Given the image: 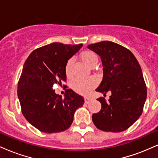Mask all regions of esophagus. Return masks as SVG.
<instances>
[{
	"label": "esophagus",
	"instance_id": "34e87169",
	"mask_svg": "<svg viewBox=\"0 0 158 158\" xmlns=\"http://www.w3.org/2000/svg\"><path fill=\"white\" fill-rule=\"evenodd\" d=\"M90 102V98H88V97H85V103H87V104H88V103H89Z\"/></svg>",
	"mask_w": 158,
	"mask_h": 158
}]
</instances>
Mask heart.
Here are the masks:
<instances>
[{"label": "heart", "instance_id": "b5f03b06", "mask_svg": "<svg viewBox=\"0 0 158 158\" xmlns=\"http://www.w3.org/2000/svg\"><path fill=\"white\" fill-rule=\"evenodd\" d=\"M81 59L88 66L94 67L98 62V56L95 52L89 51H84L81 52ZM73 59H70L67 62L66 66H65V72L68 77H70L72 74V69H73ZM96 82L94 79H81V78H78V79H74L72 82V87L73 90L77 93L82 94V95H87L93 88L95 87Z\"/></svg>", "mask_w": 158, "mask_h": 158}]
</instances>
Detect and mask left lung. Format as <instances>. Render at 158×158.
I'll list each match as a JSON object with an SVG mask.
<instances>
[{
	"label": "left lung",
	"instance_id": "left-lung-1",
	"mask_svg": "<svg viewBox=\"0 0 158 158\" xmlns=\"http://www.w3.org/2000/svg\"><path fill=\"white\" fill-rule=\"evenodd\" d=\"M101 58L103 77L96 89L106 95L108 101L97 99L102 108L92 115L96 127L104 131L120 132L135 123L142 114L147 96L140 65L129 50L109 41L88 45Z\"/></svg>",
	"mask_w": 158,
	"mask_h": 158
}]
</instances>
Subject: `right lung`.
<instances>
[{"label":"right lung","instance_id":"add662e5","mask_svg":"<svg viewBox=\"0 0 158 158\" xmlns=\"http://www.w3.org/2000/svg\"><path fill=\"white\" fill-rule=\"evenodd\" d=\"M82 46L52 43L33 50L25 61L18 97L23 115L39 131L57 133L68 129L76 110L84 104V98L73 90L67 89L62 98L52 89L54 84L66 81L67 62Z\"/></svg>","mask_w":158,"mask_h":158}]
</instances>
